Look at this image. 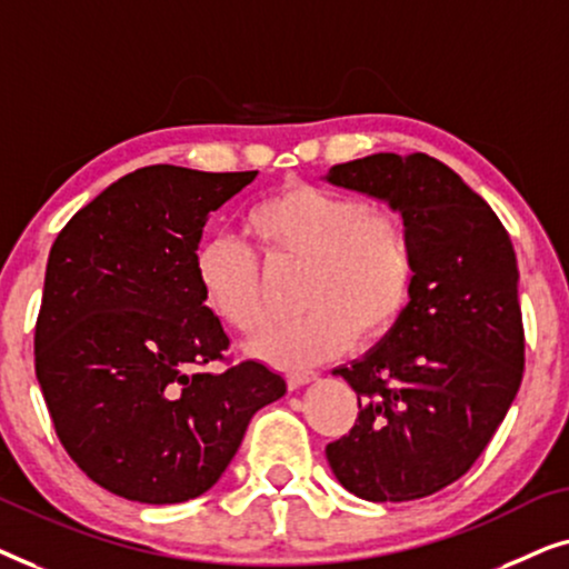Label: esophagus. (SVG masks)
I'll return each mask as SVG.
<instances>
[{"label":"esophagus","mask_w":569,"mask_h":569,"mask_svg":"<svg viewBox=\"0 0 569 569\" xmlns=\"http://www.w3.org/2000/svg\"><path fill=\"white\" fill-rule=\"evenodd\" d=\"M316 378H318V372H313V370H290V372H287V386H290L295 391V388L313 383Z\"/></svg>","instance_id":"34e87169"}]
</instances>
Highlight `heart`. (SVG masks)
<instances>
[{
    "label": "heart",
    "mask_w": 569,
    "mask_h": 569,
    "mask_svg": "<svg viewBox=\"0 0 569 569\" xmlns=\"http://www.w3.org/2000/svg\"><path fill=\"white\" fill-rule=\"evenodd\" d=\"M246 230L269 261L306 263L298 318L274 321L253 352L282 368H306L349 341L383 333L415 284V243L401 212L357 193L290 183L248 209ZM204 302L232 329L253 333L267 318L263 267L246 240L217 236L199 246Z\"/></svg>",
    "instance_id": "heart-1"
}]
</instances>
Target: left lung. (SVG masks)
<instances>
[{
	"label": "left lung",
	"mask_w": 569,
	"mask_h": 569,
	"mask_svg": "<svg viewBox=\"0 0 569 569\" xmlns=\"http://www.w3.org/2000/svg\"><path fill=\"white\" fill-rule=\"evenodd\" d=\"M326 178L386 199L415 243L409 306L376 349L333 370L360 411L326 458L362 500H419L471 469L523 380L516 251L492 207L425 152L368 154Z\"/></svg>",
	"instance_id": "obj_1"
}]
</instances>
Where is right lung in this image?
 I'll return each instance as SVG.
<instances>
[{"label":"right lung","instance_id":"obj_1","mask_svg":"<svg viewBox=\"0 0 569 569\" xmlns=\"http://www.w3.org/2000/svg\"><path fill=\"white\" fill-rule=\"evenodd\" d=\"M256 170L147 166L82 207L53 240L36 321V378L69 458L147 505L204 495L251 417L284 396L267 365L230 362L197 279L201 230ZM222 361V373H209Z\"/></svg>","mask_w":569,"mask_h":569}]
</instances>
